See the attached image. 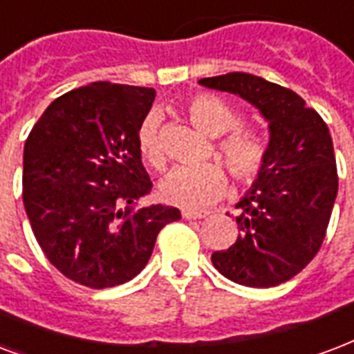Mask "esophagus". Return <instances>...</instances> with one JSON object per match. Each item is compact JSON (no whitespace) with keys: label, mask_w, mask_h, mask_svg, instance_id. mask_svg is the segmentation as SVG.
Masks as SVG:
<instances>
[{"label":"esophagus","mask_w":354,"mask_h":354,"mask_svg":"<svg viewBox=\"0 0 354 354\" xmlns=\"http://www.w3.org/2000/svg\"><path fill=\"white\" fill-rule=\"evenodd\" d=\"M183 216L187 218V220H199V218L209 216V211H194V209H185V211H183Z\"/></svg>","instance_id":"esophagus-1"}]
</instances>
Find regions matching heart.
Returning a JSON list of instances; mask_svg holds the SVG:
<instances>
[{"label":"heart","mask_w":354,"mask_h":354,"mask_svg":"<svg viewBox=\"0 0 354 354\" xmlns=\"http://www.w3.org/2000/svg\"><path fill=\"white\" fill-rule=\"evenodd\" d=\"M185 110L194 127L207 136L220 138L234 130L216 143V156L224 162L231 177L239 185H252L263 174L268 158L267 140L254 130L241 129L244 119L233 106L220 97L203 93L190 98ZM158 134H160V115L156 111H151L143 117L138 129V149L149 166L155 169H164L166 155ZM225 188H227V175L218 162L174 167L160 183L162 198L185 209H199L209 205L225 192Z\"/></svg>","instance_id":"1"}]
</instances>
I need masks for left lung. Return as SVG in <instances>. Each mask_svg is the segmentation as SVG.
<instances>
[{"mask_svg":"<svg viewBox=\"0 0 354 354\" xmlns=\"http://www.w3.org/2000/svg\"><path fill=\"white\" fill-rule=\"evenodd\" d=\"M199 84L239 95L268 121L263 174L237 203L239 237L211 256L218 272L248 288H274L299 274L323 244L338 194L330 132L297 93L246 73Z\"/></svg>","mask_w":354,"mask_h":354,"instance_id":"1","label":"left lung"}]
</instances>
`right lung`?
I'll return each mask as SVG.
<instances>
[{
  "label": "right lung",
  "instance_id": "obj_1",
  "mask_svg": "<svg viewBox=\"0 0 354 354\" xmlns=\"http://www.w3.org/2000/svg\"><path fill=\"white\" fill-rule=\"evenodd\" d=\"M153 87L95 82L61 95L29 132L22 198L39 246L61 274L91 289L140 274L175 207H138L153 183L138 129Z\"/></svg>",
  "mask_w": 354,
  "mask_h": 354
}]
</instances>
